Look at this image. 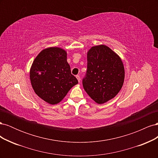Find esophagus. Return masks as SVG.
Wrapping results in <instances>:
<instances>
[{
    "label": "esophagus",
    "mask_w": 158,
    "mask_h": 158,
    "mask_svg": "<svg viewBox=\"0 0 158 158\" xmlns=\"http://www.w3.org/2000/svg\"><path fill=\"white\" fill-rule=\"evenodd\" d=\"M76 78H77V79H78V82H80V76H79V75H76Z\"/></svg>",
    "instance_id": "obj_1"
}]
</instances>
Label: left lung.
<instances>
[{
	"instance_id": "8db88e82",
	"label": "left lung",
	"mask_w": 158,
	"mask_h": 158,
	"mask_svg": "<svg viewBox=\"0 0 158 158\" xmlns=\"http://www.w3.org/2000/svg\"><path fill=\"white\" fill-rule=\"evenodd\" d=\"M87 60L83 87L95 102L103 103L115 96L123 86V62L115 52L103 45L92 47L88 52Z\"/></svg>"
}]
</instances>
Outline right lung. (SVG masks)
<instances>
[{"instance_id":"add662e5","label":"right lung","mask_w":158,"mask_h":158,"mask_svg":"<svg viewBox=\"0 0 158 158\" xmlns=\"http://www.w3.org/2000/svg\"><path fill=\"white\" fill-rule=\"evenodd\" d=\"M67 55L59 47L43 50L30 69V80L35 94L48 103H59L78 81L71 74Z\"/></svg>"}]
</instances>
